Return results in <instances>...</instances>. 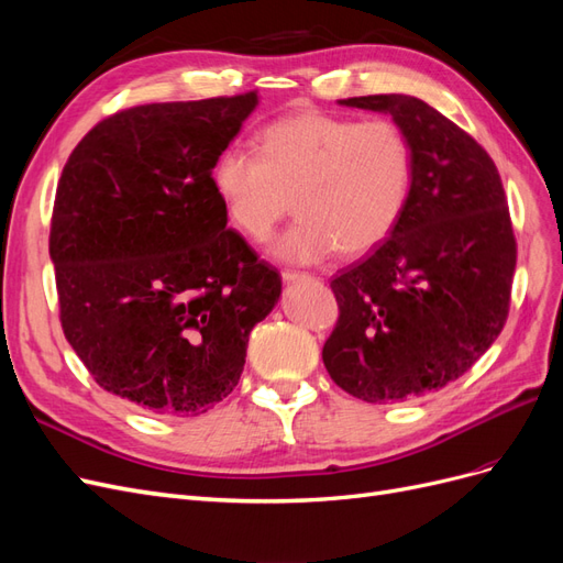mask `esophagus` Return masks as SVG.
I'll return each mask as SVG.
<instances>
[{"label":"esophagus","instance_id":"esophagus-1","mask_svg":"<svg viewBox=\"0 0 563 563\" xmlns=\"http://www.w3.org/2000/svg\"><path fill=\"white\" fill-rule=\"evenodd\" d=\"M282 279L284 282H305V279H312V275H308V272H298V269H284Z\"/></svg>","mask_w":563,"mask_h":563}]
</instances>
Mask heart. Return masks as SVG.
I'll use <instances>...</instances> for the list:
<instances>
[{"label":"heart","mask_w":563,"mask_h":563,"mask_svg":"<svg viewBox=\"0 0 563 563\" xmlns=\"http://www.w3.org/2000/svg\"><path fill=\"white\" fill-rule=\"evenodd\" d=\"M213 190L232 225L265 242L294 209L298 223L275 253L317 263L340 251L360 258L380 246L404 216L413 185V150L389 119L298 112L258 133V155L220 152Z\"/></svg>","instance_id":"1"}]
</instances>
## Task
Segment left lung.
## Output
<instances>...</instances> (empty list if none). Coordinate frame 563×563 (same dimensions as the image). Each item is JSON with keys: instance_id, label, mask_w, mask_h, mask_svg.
Segmentation results:
<instances>
[{"instance_id": "obj_1", "label": "left lung", "mask_w": 563, "mask_h": 563, "mask_svg": "<svg viewBox=\"0 0 563 563\" xmlns=\"http://www.w3.org/2000/svg\"><path fill=\"white\" fill-rule=\"evenodd\" d=\"M340 103L391 114L413 185L387 240L331 279L340 314L323 366L356 399L411 401L463 376L505 327L517 265L507 197L488 152L424 100Z\"/></svg>"}]
</instances>
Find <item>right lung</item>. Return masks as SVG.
Wrapping results in <instances>:
<instances>
[{
    "label": "right lung",
    "instance_id": "obj_1",
    "mask_svg": "<svg viewBox=\"0 0 563 563\" xmlns=\"http://www.w3.org/2000/svg\"><path fill=\"white\" fill-rule=\"evenodd\" d=\"M255 106L258 91L135 106L63 166L48 234L63 333L100 387L150 413L223 401L282 294L211 183Z\"/></svg>",
    "mask_w": 563,
    "mask_h": 563
}]
</instances>
